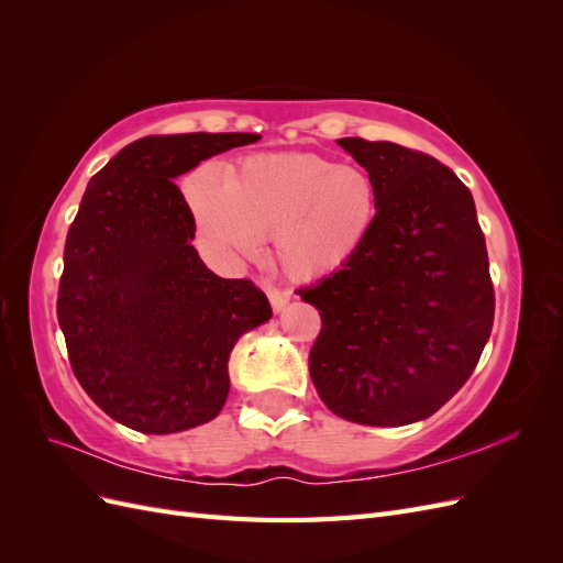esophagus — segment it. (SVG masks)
Returning <instances> with one entry per match:
<instances>
[{"mask_svg":"<svg viewBox=\"0 0 563 563\" xmlns=\"http://www.w3.org/2000/svg\"><path fill=\"white\" fill-rule=\"evenodd\" d=\"M267 298L272 302V310L282 312L288 305V300H291V294L284 291V288H279V286H267Z\"/></svg>","mask_w":563,"mask_h":563,"instance_id":"obj_1","label":"esophagus"}]
</instances>
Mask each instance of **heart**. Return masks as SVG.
<instances>
[{
  "instance_id": "1",
  "label": "heart",
  "mask_w": 563,
  "mask_h": 563,
  "mask_svg": "<svg viewBox=\"0 0 563 563\" xmlns=\"http://www.w3.org/2000/svg\"><path fill=\"white\" fill-rule=\"evenodd\" d=\"M187 197L211 251L251 258L258 240L272 236V255L296 279L347 265L378 216V187L366 168L312 152L253 155L228 180L201 166Z\"/></svg>"
}]
</instances>
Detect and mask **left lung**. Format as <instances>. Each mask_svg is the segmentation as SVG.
<instances>
[{
    "mask_svg": "<svg viewBox=\"0 0 563 563\" xmlns=\"http://www.w3.org/2000/svg\"><path fill=\"white\" fill-rule=\"evenodd\" d=\"M378 187L354 258L298 296L321 331L310 378L329 411L397 428L430 418L479 364L496 314L472 192L449 166L397 143L340 139Z\"/></svg>",
    "mask_w": 563,
    "mask_h": 563,
    "instance_id": "8db88e82",
    "label": "left lung"
}]
</instances>
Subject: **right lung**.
Masks as SVG:
<instances>
[{"label":"right lung","instance_id":"add662e5","mask_svg":"<svg viewBox=\"0 0 563 563\" xmlns=\"http://www.w3.org/2000/svg\"><path fill=\"white\" fill-rule=\"evenodd\" d=\"M255 133L133 141L89 180L67 230L58 323L75 378L103 411L143 434H174L223 408L230 352L272 317L249 279L201 263L195 216L174 178Z\"/></svg>","mask_w":563,"mask_h":563}]
</instances>
